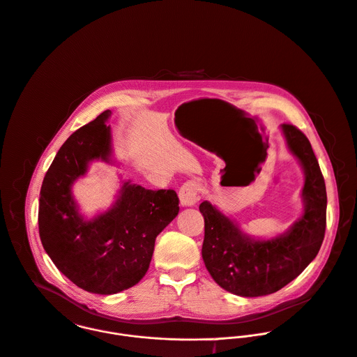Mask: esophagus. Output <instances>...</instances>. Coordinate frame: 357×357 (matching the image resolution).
I'll list each match as a JSON object with an SVG mask.
<instances>
[{"instance_id": "obj_1", "label": "esophagus", "mask_w": 357, "mask_h": 357, "mask_svg": "<svg viewBox=\"0 0 357 357\" xmlns=\"http://www.w3.org/2000/svg\"><path fill=\"white\" fill-rule=\"evenodd\" d=\"M199 190H200V185L196 181H188L185 182L181 189H179V200L181 204L185 207H190L195 206L196 202L199 200Z\"/></svg>"}]
</instances>
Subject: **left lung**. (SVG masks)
<instances>
[{
    "mask_svg": "<svg viewBox=\"0 0 357 357\" xmlns=\"http://www.w3.org/2000/svg\"><path fill=\"white\" fill-rule=\"evenodd\" d=\"M281 130L288 149L305 171L303 215L284 234L255 239L210 202L199 207L204 217L202 256L213 280L225 291L245 298L274 294L294 281L317 256L326 234L327 192L309 139L296 126Z\"/></svg>",
    "mask_w": 357,
    "mask_h": 357,
    "instance_id": "8db88e82",
    "label": "left lung"
}]
</instances>
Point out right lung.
<instances>
[{
	"label": "right lung",
	"instance_id": "right-lung-1",
	"mask_svg": "<svg viewBox=\"0 0 357 357\" xmlns=\"http://www.w3.org/2000/svg\"><path fill=\"white\" fill-rule=\"evenodd\" d=\"M111 111L73 132L58 150L40 190L38 234L55 267L76 287L112 295L136 285L147 273L157 235L178 215L172 189L150 190L123 182L112 207L84 220L72 195L89 162H112Z\"/></svg>",
	"mask_w": 357,
	"mask_h": 357
}]
</instances>
